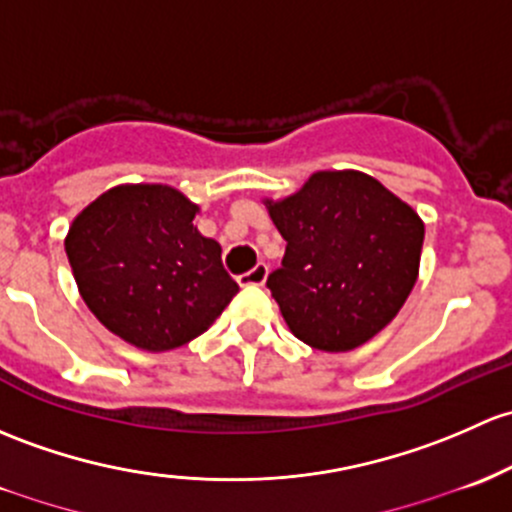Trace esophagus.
Wrapping results in <instances>:
<instances>
[{
    "mask_svg": "<svg viewBox=\"0 0 512 512\" xmlns=\"http://www.w3.org/2000/svg\"><path fill=\"white\" fill-rule=\"evenodd\" d=\"M267 272H270V267H267L265 262H257V265L252 267L250 272L240 274L238 284H240V287H260V284H265Z\"/></svg>",
    "mask_w": 512,
    "mask_h": 512,
    "instance_id": "esophagus-1",
    "label": "esophagus"
}]
</instances>
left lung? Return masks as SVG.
I'll list each match as a JSON object with an SVG mask.
<instances>
[{
    "mask_svg": "<svg viewBox=\"0 0 512 512\" xmlns=\"http://www.w3.org/2000/svg\"><path fill=\"white\" fill-rule=\"evenodd\" d=\"M270 215L287 250L267 287L299 341L353 351L395 319L424 242L422 220L395 193L360 171H319Z\"/></svg>",
    "mask_w": 512,
    "mask_h": 512,
    "instance_id": "8db88e82",
    "label": "left lung"
}]
</instances>
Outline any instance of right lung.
<instances>
[{
    "label": "right lung",
    "mask_w": 512,
    "mask_h": 512,
    "mask_svg": "<svg viewBox=\"0 0 512 512\" xmlns=\"http://www.w3.org/2000/svg\"><path fill=\"white\" fill-rule=\"evenodd\" d=\"M196 211L176 188L117 186L68 230L66 255L85 304L132 346H184L238 294L218 242L193 228Z\"/></svg>",
    "instance_id": "right-lung-1"
}]
</instances>
